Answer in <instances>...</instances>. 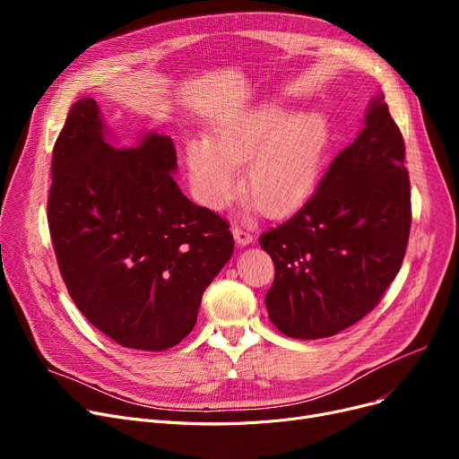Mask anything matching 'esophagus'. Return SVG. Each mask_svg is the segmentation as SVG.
I'll use <instances>...</instances> for the list:
<instances>
[{
  "instance_id": "obj_1",
  "label": "esophagus",
  "mask_w": 459,
  "mask_h": 459,
  "mask_svg": "<svg viewBox=\"0 0 459 459\" xmlns=\"http://www.w3.org/2000/svg\"><path fill=\"white\" fill-rule=\"evenodd\" d=\"M232 234H234V239H236V244L238 246H249L251 242H253V234H249L247 230H244L242 227H232Z\"/></svg>"
}]
</instances>
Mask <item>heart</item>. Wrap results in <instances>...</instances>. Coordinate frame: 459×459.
<instances>
[{
    "mask_svg": "<svg viewBox=\"0 0 459 459\" xmlns=\"http://www.w3.org/2000/svg\"><path fill=\"white\" fill-rule=\"evenodd\" d=\"M329 143L331 128L322 113L258 104L221 123L210 141L186 143L189 184L201 204L225 208L239 187L238 169L244 164L246 208L282 217L315 191Z\"/></svg>",
    "mask_w": 459,
    "mask_h": 459,
    "instance_id": "obj_1",
    "label": "heart"
}]
</instances>
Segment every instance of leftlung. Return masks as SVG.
I'll use <instances>...</instances> for the list:
<instances>
[{
    "instance_id": "left-lung-1",
    "label": "left lung",
    "mask_w": 459,
    "mask_h": 459,
    "mask_svg": "<svg viewBox=\"0 0 459 459\" xmlns=\"http://www.w3.org/2000/svg\"><path fill=\"white\" fill-rule=\"evenodd\" d=\"M405 147L383 94L363 130L336 156L290 220L258 238L275 264L266 294L272 324L315 341L365 318L394 281L411 227Z\"/></svg>"
}]
</instances>
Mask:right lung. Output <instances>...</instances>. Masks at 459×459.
Wrapping results in <instances>:
<instances>
[{"mask_svg": "<svg viewBox=\"0 0 459 459\" xmlns=\"http://www.w3.org/2000/svg\"><path fill=\"white\" fill-rule=\"evenodd\" d=\"M83 96L56 141L48 225L68 294L125 348L161 351L197 324L203 292L230 260L229 223L178 184L173 139L144 132L115 149Z\"/></svg>", "mask_w": 459, "mask_h": 459, "instance_id": "add662e5", "label": "right lung"}]
</instances>
